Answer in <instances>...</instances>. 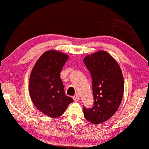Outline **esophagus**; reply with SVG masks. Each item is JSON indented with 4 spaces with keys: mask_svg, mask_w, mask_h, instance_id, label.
<instances>
[{
    "mask_svg": "<svg viewBox=\"0 0 149 149\" xmlns=\"http://www.w3.org/2000/svg\"><path fill=\"white\" fill-rule=\"evenodd\" d=\"M73 100L74 102H78L80 100V97L78 96V94H76L74 96H73Z\"/></svg>",
    "mask_w": 149,
    "mask_h": 149,
    "instance_id": "1",
    "label": "esophagus"
}]
</instances>
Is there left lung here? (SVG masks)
Masks as SVG:
<instances>
[{
	"label": "left lung",
	"instance_id": "obj_1",
	"mask_svg": "<svg viewBox=\"0 0 149 149\" xmlns=\"http://www.w3.org/2000/svg\"><path fill=\"white\" fill-rule=\"evenodd\" d=\"M92 79L93 104L83 107L85 119L93 124L109 119L119 109L124 90L121 68L113 57L104 51L87 56L83 60Z\"/></svg>",
	"mask_w": 149,
	"mask_h": 149
}]
</instances>
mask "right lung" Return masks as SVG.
<instances>
[{
	"instance_id": "1",
	"label": "right lung",
	"mask_w": 149,
	"mask_h": 149,
	"mask_svg": "<svg viewBox=\"0 0 149 149\" xmlns=\"http://www.w3.org/2000/svg\"><path fill=\"white\" fill-rule=\"evenodd\" d=\"M68 59V56L62 53L48 51L37 60L30 74V98L36 109L50 117H60L73 102L65 93L60 78Z\"/></svg>"
}]
</instances>
